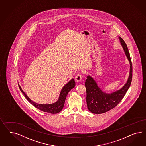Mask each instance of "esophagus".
I'll use <instances>...</instances> for the list:
<instances>
[{
	"instance_id": "esophagus-1",
	"label": "esophagus",
	"mask_w": 146,
	"mask_h": 146,
	"mask_svg": "<svg viewBox=\"0 0 146 146\" xmlns=\"http://www.w3.org/2000/svg\"><path fill=\"white\" fill-rule=\"evenodd\" d=\"M82 79V74L81 73H79L75 76V80L77 82H79Z\"/></svg>"
}]
</instances>
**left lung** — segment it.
<instances>
[{"label": "left lung", "mask_w": 146, "mask_h": 146, "mask_svg": "<svg viewBox=\"0 0 146 146\" xmlns=\"http://www.w3.org/2000/svg\"><path fill=\"white\" fill-rule=\"evenodd\" d=\"M120 41L130 63L129 75L127 83L119 90L111 94L103 92L93 78L88 76L85 81L87 97L86 101L89 110L95 114L105 113L113 109L124 98L132 80V64L127 45L121 37Z\"/></svg>", "instance_id": "obj_1"}]
</instances>
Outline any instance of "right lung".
Listing matches in <instances>:
<instances>
[{
    "instance_id": "1",
    "label": "right lung",
    "mask_w": 146,
    "mask_h": 146,
    "mask_svg": "<svg viewBox=\"0 0 146 146\" xmlns=\"http://www.w3.org/2000/svg\"><path fill=\"white\" fill-rule=\"evenodd\" d=\"M75 81L73 79L62 88L60 94V96L59 97V99L57 101L54 103L51 104H40L36 103L35 102L32 101L27 96L26 94L22 90V89L21 88L19 85V87L20 89V90L22 92L23 94L25 95V97L26 98L27 100L30 102L33 106H35L37 109L45 112L55 114V113L60 112L62 110L64 106L65 100L68 93L73 88L75 87Z\"/></svg>"
}]
</instances>
